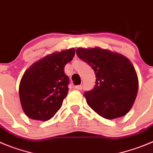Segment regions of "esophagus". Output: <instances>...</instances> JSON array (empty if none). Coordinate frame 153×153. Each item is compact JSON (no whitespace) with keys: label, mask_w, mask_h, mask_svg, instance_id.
<instances>
[{"label":"esophagus","mask_w":153,"mask_h":153,"mask_svg":"<svg viewBox=\"0 0 153 153\" xmlns=\"http://www.w3.org/2000/svg\"><path fill=\"white\" fill-rule=\"evenodd\" d=\"M75 88L77 89V90H82V85H77V86H75Z\"/></svg>","instance_id":"esophagus-1"}]
</instances>
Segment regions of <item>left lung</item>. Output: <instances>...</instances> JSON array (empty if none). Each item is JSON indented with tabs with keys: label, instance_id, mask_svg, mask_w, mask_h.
<instances>
[{
	"label": "left lung",
	"instance_id": "obj_1",
	"mask_svg": "<svg viewBox=\"0 0 153 153\" xmlns=\"http://www.w3.org/2000/svg\"><path fill=\"white\" fill-rule=\"evenodd\" d=\"M76 53L95 73L96 85L84 94L89 107L105 119L125 116L134 104L139 88L137 74L130 60L100 47L78 48Z\"/></svg>",
	"mask_w": 153,
	"mask_h": 153
}]
</instances>
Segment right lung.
Here are the masks:
<instances>
[{
    "mask_svg": "<svg viewBox=\"0 0 153 153\" xmlns=\"http://www.w3.org/2000/svg\"><path fill=\"white\" fill-rule=\"evenodd\" d=\"M75 54L74 48L44 56L26 70L19 86L22 108L28 117L46 121L61 108L68 94L65 65Z\"/></svg>",
    "mask_w": 153,
    "mask_h": 153,
    "instance_id": "right-lung-1",
    "label": "right lung"
}]
</instances>
